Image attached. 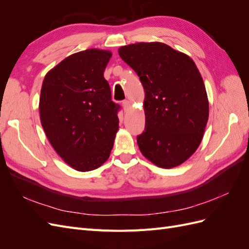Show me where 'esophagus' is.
<instances>
[{
  "instance_id": "esophagus-1",
  "label": "esophagus",
  "mask_w": 249,
  "mask_h": 249,
  "mask_svg": "<svg viewBox=\"0 0 249 249\" xmlns=\"http://www.w3.org/2000/svg\"><path fill=\"white\" fill-rule=\"evenodd\" d=\"M123 106H124V110H127L129 108H131V102L127 101V100H124L123 102Z\"/></svg>"
}]
</instances>
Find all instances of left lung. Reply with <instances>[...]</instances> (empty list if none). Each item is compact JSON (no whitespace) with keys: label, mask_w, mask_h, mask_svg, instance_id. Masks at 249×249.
I'll use <instances>...</instances> for the list:
<instances>
[{"label":"left lung","mask_w":249,"mask_h":249,"mask_svg":"<svg viewBox=\"0 0 249 249\" xmlns=\"http://www.w3.org/2000/svg\"><path fill=\"white\" fill-rule=\"evenodd\" d=\"M118 54L144 88L140 152L159 167L178 166L197 149L209 118L206 87L196 65L161 42L129 44L119 48Z\"/></svg>","instance_id":"8db88e82"}]
</instances>
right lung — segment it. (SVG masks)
I'll use <instances>...</instances> for the list:
<instances>
[{"mask_svg": "<svg viewBox=\"0 0 249 249\" xmlns=\"http://www.w3.org/2000/svg\"><path fill=\"white\" fill-rule=\"evenodd\" d=\"M112 54L89 49L65 58L44 77L39 112L47 137L78 171L108 160L118 131V104L112 101L104 71Z\"/></svg>", "mask_w": 249, "mask_h": 249, "instance_id": "add662e5", "label": "right lung"}]
</instances>
